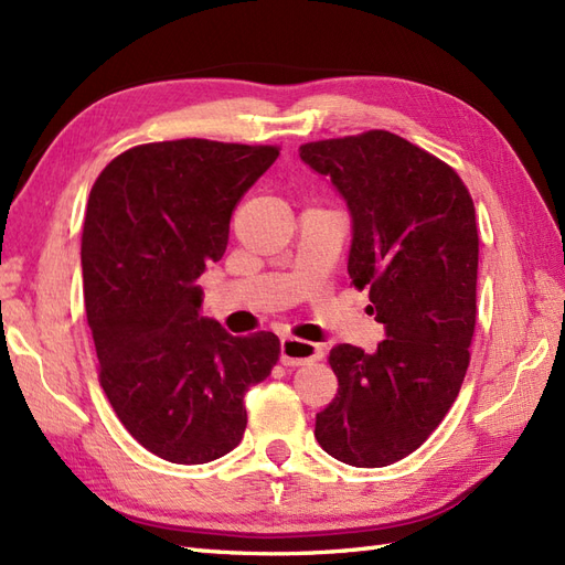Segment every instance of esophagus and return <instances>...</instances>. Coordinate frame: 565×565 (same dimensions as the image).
<instances>
[{
  "instance_id": "34e87169",
  "label": "esophagus",
  "mask_w": 565,
  "mask_h": 565,
  "mask_svg": "<svg viewBox=\"0 0 565 565\" xmlns=\"http://www.w3.org/2000/svg\"><path fill=\"white\" fill-rule=\"evenodd\" d=\"M323 359V349L307 340L282 338L280 342V361L285 365H307L311 361Z\"/></svg>"
}]
</instances>
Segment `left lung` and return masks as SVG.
Wrapping results in <instances>:
<instances>
[{
	"label": "left lung",
	"mask_w": 565,
	"mask_h": 565,
	"mask_svg": "<svg viewBox=\"0 0 565 565\" xmlns=\"http://www.w3.org/2000/svg\"><path fill=\"white\" fill-rule=\"evenodd\" d=\"M299 157L347 200L349 278L385 326L377 352L330 349L338 394L316 416L334 459L380 468L416 451L459 396L476 332L478 225L449 163L390 130L307 142Z\"/></svg>",
	"instance_id": "8db88e82"
}]
</instances>
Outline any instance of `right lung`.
I'll list each match as a JSON object with an SVG mask.
<instances>
[{"label": "right lung", "mask_w": 565, "mask_h": 565, "mask_svg": "<svg viewBox=\"0 0 565 565\" xmlns=\"http://www.w3.org/2000/svg\"><path fill=\"white\" fill-rule=\"evenodd\" d=\"M278 154L276 145L202 137L137 145L89 192L81 256L99 385L159 459L196 466L233 451L247 428L245 392L278 363L276 334L233 338L200 316L194 285Z\"/></svg>", "instance_id": "1"}]
</instances>
